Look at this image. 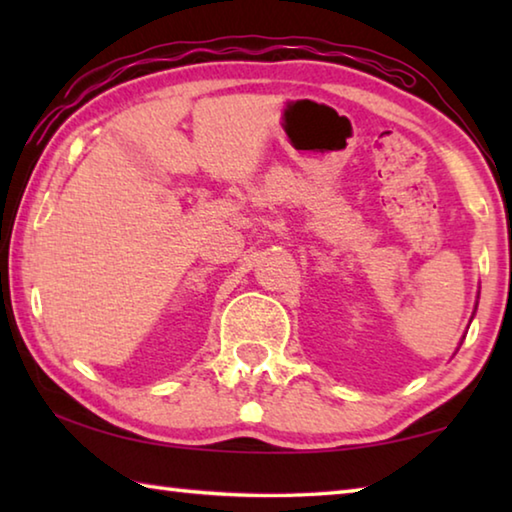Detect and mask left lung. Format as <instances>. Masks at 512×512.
Listing matches in <instances>:
<instances>
[{
  "instance_id": "1",
  "label": "left lung",
  "mask_w": 512,
  "mask_h": 512,
  "mask_svg": "<svg viewBox=\"0 0 512 512\" xmlns=\"http://www.w3.org/2000/svg\"><path fill=\"white\" fill-rule=\"evenodd\" d=\"M472 318H474V314H472ZM463 339H465V336H463Z\"/></svg>"
}]
</instances>
